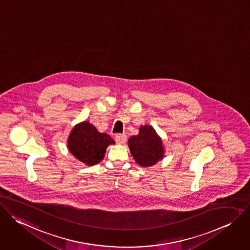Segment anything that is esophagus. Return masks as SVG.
I'll return each mask as SVG.
<instances>
[{"instance_id":"esophagus-1","label":"esophagus","mask_w":250,"mask_h":250,"mask_svg":"<svg viewBox=\"0 0 250 250\" xmlns=\"http://www.w3.org/2000/svg\"><path fill=\"white\" fill-rule=\"evenodd\" d=\"M115 140L119 145H124L126 142V135L125 134H117L115 136Z\"/></svg>"}]
</instances>
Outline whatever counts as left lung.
<instances>
[{
    "mask_svg": "<svg viewBox=\"0 0 250 250\" xmlns=\"http://www.w3.org/2000/svg\"><path fill=\"white\" fill-rule=\"evenodd\" d=\"M127 143L134 160L143 167L153 166L165 156L162 138L150 125H141L138 134L129 137Z\"/></svg>",
    "mask_w": 250,
    "mask_h": 250,
    "instance_id": "obj_1",
    "label": "left lung"
}]
</instances>
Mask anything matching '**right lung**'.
I'll use <instances>...</instances> for the list:
<instances>
[{"instance_id":"1","label":"right lung","mask_w":250,"mask_h":250,"mask_svg":"<svg viewBox=\"0 0 250 250\" xmlns=\"http://www.w3.org/2000/svg\"><path fill=\"white\" fill-rule=\"evenodd\" d=\"M115 141L106 133L100 132L95 125L84 121L74 126L67 140L69 151L86 166L100 163L109 145Z\"/></svg>"}]
</instances>
